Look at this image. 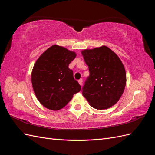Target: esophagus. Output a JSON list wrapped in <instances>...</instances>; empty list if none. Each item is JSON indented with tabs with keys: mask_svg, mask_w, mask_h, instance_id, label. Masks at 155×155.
I'll return each mask as SVG.
<instances>
[{
	"mask_svg": "<svg viewBox=\"0 0 155 155\" xmlns=\"http://www.w3.org/2000/svg\"><path fill=\"white\" fill-rule=\"evenodd\" d=\"M78 83H79V85H80L81 86H82V85H83V79H79V80L78 81Z\"/></svg>",
	"mask_w": 155,
	"mask_h": 155,
	"instance_id": "esophagus-1",
	"label": "esophagus"
}]
</instances>
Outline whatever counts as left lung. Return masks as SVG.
Listing matches in <instances>:
<instances>
[{
    "instance_id": "obj_1",
    "label": "left lung",
    "mask_w": 155,
    "mask_h": 155,
    "mask_svg": "<svg viewBox=\"0 0 155 155\" xmlns=\"http://www.w3.org/2000/svg\"><path fill=\"white\" fill-rule=\"evenodd\" d=\"M90 75L82 94L93 108L107 109L118 101L126 85V72L121 61L106 46L81 51Z\"/></svg>"
}]
</instances>
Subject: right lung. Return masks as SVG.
Instances as JSON below:
<instances>
[{
    "label": "right lung",
    "instance_id": "1",
    "mask_svg": "<svg viewBox=\"0 0 155 155\" xmlns=\"http://www.w3.org/2000/svg\"><path fill=\"white\" fill-rule=\"evenodd\" d=\"M76 54L63 46H50L36 61L31 72V83L37 100L52 110L63 109L74 94L81 91L69 64Z\"/></svg>",
    "mask_w": 155,
    "mask_h": 155
}]
</instances>
